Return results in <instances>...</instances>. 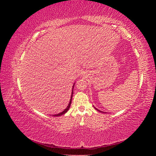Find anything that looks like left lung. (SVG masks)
<instances>
[{
	"label": "left lung",
	"mask_w": 156,
	"mask_h": 156,
	"mask_svg": "<svg viewBox=\"0 0 156 156\" xmlns=\"http://www.w3.org/2000/svg\"><path fill=\"white\" fill-rule=\"evenodd\" d=\"M94 108H95V109H97V110L98 111H99V112H102V111H100V110H98V109H97V108H95V107H94Z\"/></svg>",
	"instance_id": "obj_1"
}]
</instances>
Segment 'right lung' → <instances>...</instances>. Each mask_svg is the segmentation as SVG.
<instances>
[{
  "label": "right lung",
  "instance_id": "add662e5",
  "mask_svg": "<svg viewBox=\"0 0 156 156\" xmlns=\"http://www.w3.org/2000/svg\"><path fill=\"white\" fill-rule=\"evenodd\" d=\"M74 84H75V83H74V84H73L72 91V94H71V97H70V100H69V103H68V107H66L62 112H59V113L55 114V115H53V116H54V117H59V116H61V115H64V114L66 113V112H68V111L69 110V107H70V105H71V103H72V96H73V92H74Z\"/></svg>",
  "mask_w": 156,
  "mask_h": 156
}]
</instances>
